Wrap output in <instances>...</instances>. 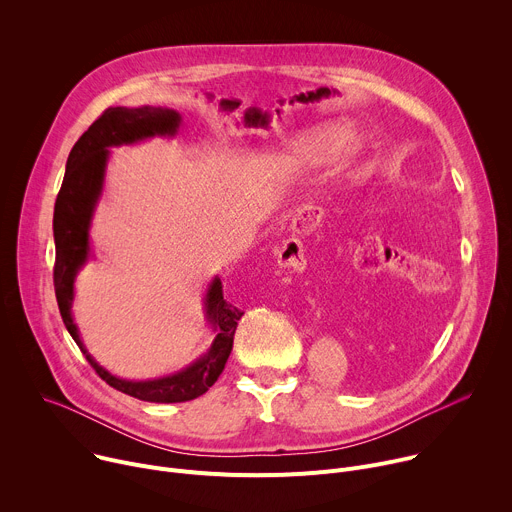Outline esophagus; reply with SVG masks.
<instances>
[{"instance_id":"34e87169","label":"esophagus","mask_w":512,"mask_h":512,"mask_svg":"<svg viewBox=\"0 0 512 512\" xmlns=\"http://www.w3.org/2000/svg\"><path fill=\"white\" fill-rule=\"evenodd\" d=\"M322 210L318 206H304L298 210L296 218H294V227L298 233H310L312 227L320 221ZM277 263L285 269L291 271H304L306 269V257H304V247L300 243V239H287L281 247H279V257Z\"/></svg>"}]
</instances>
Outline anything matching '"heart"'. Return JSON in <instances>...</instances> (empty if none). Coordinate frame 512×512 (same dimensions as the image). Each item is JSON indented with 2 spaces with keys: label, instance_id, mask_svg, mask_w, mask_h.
Segmentation results:
<instances>
[{
  "label": "heart",
  "instance_id": "heart-1",
  "mask_svg": "<svg viewBox=\"0 0 512 512\" xmlns=\"http://www.w3.org/2000/svg\"><path fill=\"white\" fill-rule=\"evenodd\" d=\"M364 150V141L356 133L348 135L342 121H326L306 129L287 145V156L302 166H322L338 154L344 162H356Z\"/></svg>",
  "mask_w": 512,
  "mask_h": 512
}]
</instances>
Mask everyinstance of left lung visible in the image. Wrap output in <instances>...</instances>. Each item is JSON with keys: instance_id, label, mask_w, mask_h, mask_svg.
Here are the masks:
<instances>
[{"instance_id": "8db88e82", "label": "left lung", "mask_w": 512, "mask_h": 512, "mask_svg": "<svg viewBox=\"0 0 512 512\" xmlns=\"http://www.w3.org/2000/svg\"><path fill=\"white\" fill-rule=\"evenodd\" d=\"M385 231H389L393 247L421 257H435L446 241V216L440 210H431V206L429 210L423 206L407 208L391 216Z\"/></svg>"}]
</instances>
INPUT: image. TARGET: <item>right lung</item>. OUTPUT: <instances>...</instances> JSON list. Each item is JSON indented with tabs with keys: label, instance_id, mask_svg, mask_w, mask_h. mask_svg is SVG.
Returning a JSON list of instances; mask_svg holds the SVG:
<instances>
[{
	"label": "right lung",
	"instance_id": "obj_1",
	"mask_svg": "<svg viewBox=\"0 0 512 512\" xmlns=\"http://www.w3.org/2000/svg\"><path fill=\"white\" fill-rule=\"evenodd\" d=\"M180 113L166 107H109L103 115L79 137L75 148L66 160V172L54 204V291L56 302L66 330L77 342L85 358L97 375L113 389L150 403H182L204 395L216 379L221 377L229 354L233 350V338L237 322L243 312L231 306L223 298V283L212 279L206 291V320L214 326L216 336L204 356L184 371L154 379V381H125L109 371L89 354L79 328L72 320V300H75V277L91 255L89 229L93 210L103 192L105 168L109 160V148L123 143H135L154 135H174L180 127Z\"/></svg>",
	"mask_w": 512,
	"mask_h": 512
}]
</instances>
